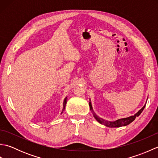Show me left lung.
I'll return each mask as SVG.
<instances>
[{
	"mask_svg": "<svg viewBox=\"0 0 158 158\" xmlns=\"http://www.w3.org/2000/svg\"><path fill=\"white\" fill-rule=\"evenodd\" d=\"M145 105H146V104L142 107L141 109H140L139 110L138 112L135 113L134 115L130 116L128 117H126V118L118 119H117L115 121H113V122H110V121H107L106 119H104L101 118V117H100L97 115L95 113V112L94 111L93 107L92 106V103H91V100H90V99H89V106L90 110L92 111L94 117V118L96 119L97 122H99L100 123L102 124V125H105L107 127H121V126H126L127 125H128V124H130V123H132L133 121L135 119L136 117H138L140 115V113L143 112V109H145Z\"/></svg>",
	"mask_w": 158,
	"mask_h": 158,
	"instance_id": "obj_1",
	"label": "left lung"
}]
</instances>
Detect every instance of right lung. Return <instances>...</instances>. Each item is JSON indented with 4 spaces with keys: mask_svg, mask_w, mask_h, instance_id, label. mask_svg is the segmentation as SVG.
<instances>
[{
    "mask_svg": "<svg viewBox=\"0 0 158 158\" xmlns=\"http://www.w3.org/2000/svg\"><path fill=\"white\" fill-rule=\"evenodd\" d=\"M66 102H67V96L64 98V102H63V109H62L61 114L64 112V109H65V106H66Z\"/></svg>",
    "mask_w": 158,
    "mask_h": 158,
    "instance_id": "right-lung-1",
    "label": "right lung"
}]
</instances>
